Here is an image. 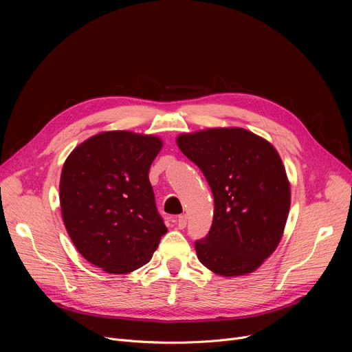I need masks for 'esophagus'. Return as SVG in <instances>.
I'll list each match as a JSON object with an SVG mask.
<instances>
[{"label": "esophagus", "instance_id": "esophagus-1", "mask_svg": "<svg viewBox=\"0 0 352 352\" xmlns=\"http://www.w3.org/2000/svg\"><path fill=\"white\" fill-rule=\"evenodd\" d=\"M187 226V215H179L178 219H177V227L179 230H184Z\"/></svg>", "mask_w": 352, "mask_h": 352}]
</instances>
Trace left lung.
I'll return each instance as SVG.
<instances>
[{
	"mask_svg": "<svg viewBox=\"0 0 352 352\" xmlns=\"http://www.w3.org/2000/svg\"><path fill=\"white\" fill-rule=\"evenodd\" d=\"M175 141L214 195L211 230L195 243L199 263L221 276L254 272L278 247L291 207L289 179L278 151L239 126L184 133Z\"/></svg>",
	"mask_w": 352,
	"mask_h": 352,
	"instance_id": "8db88e82",
	"label": "left lung"
}]
</instances>
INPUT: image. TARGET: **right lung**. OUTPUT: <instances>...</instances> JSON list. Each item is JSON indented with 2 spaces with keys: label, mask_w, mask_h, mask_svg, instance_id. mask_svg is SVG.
<instances>
[{
  "label": "right lung",
  "mask_w": 352,
  "mask_h": 352,
  "mask_svg": "<svg viewBox=\"0 0 352 352\" xmlns=\"http://www.w3.org/2000/svg\"><path fill=\"white\" fill-rule=\"evenodd\" d=\"M162 145L153 134L102 131L64 162V226L85 260L108 274H129L150 263L166 232L148 178Z\"/></svg>",
  "instance_id": "right-lung-1"
}]
</instances>
